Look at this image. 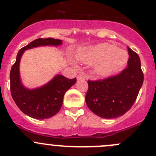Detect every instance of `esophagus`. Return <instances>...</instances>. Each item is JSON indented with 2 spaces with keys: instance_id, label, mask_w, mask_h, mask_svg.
<instances>
[{
  "instance_id": "obj_1",
  "label": "esophagus",
  "mask_w": 156,
  "mask_h": 156,
  "mask_svg": "<svg viewBox=\"0 0 156 156\" xmlns=\"http://www.w3.org/2000/svg\"><path fill=\"white\" fill-rule=\"evenodd\" d=\"M85 78H86V76H85L84 75H83V74L78 75V76H76V79H77L78 80H84Z\"/></svg>"
}]
</instances>
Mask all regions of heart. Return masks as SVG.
Segmentation results:
<instances>
[{
  "instance_id": "b5f03b06",
  "label": "heart",
  "mask_w": 156,
  "mask_h": 156,
  "mask_svg": "<svg viewBox=\"0 0 156 156\" xmlns=\"http://www.w3.org/2000/svg\"><path fill=\"white\" fill-rule=\"evenodd\" d=\"M77 58L82 62L95 64V70L100 75L113 73L126 65L128 54L126 51L108 43H102L86 48L79 52Z\"/></svg>"
}]
</instances>
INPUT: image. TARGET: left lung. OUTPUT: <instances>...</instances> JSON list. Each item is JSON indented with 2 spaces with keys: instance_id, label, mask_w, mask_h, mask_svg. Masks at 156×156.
I'll use <instances>...</instances> for the list:
<instances>
[{
  "instance_id": "8db88e82",
  "label": "left lung",
  "mask_w": 156,
  "mask_h": 156,
  "mask_svg": "<svg viewBox=\"0 0 156 156\" xmlns=\"http://www.w3.org/2000/svg\"><path fill=\"white\" fill-rule=\"evenodd\" d=\"M127 67L115 76L88 80L86 95L88 108L100 118H115L128 112L135 102L143 83L139 55L128 48Z\"/></svg>"
}]
</instances>
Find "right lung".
Wrapping results in <instances>:
<instances>
[{
	"label": "right lung",
	"mask_w": 156,
	"mask_h": 156,
	"mask_svg": "<svg viewBox=\"0 0 156 156\" xmlns=\"http://www.w3.org/2000/svg\"><path fill=\"white\" fill-rule=\"evenodd\" d=\"M62 44L59 39L48 38H37L19 51L16 62L10 73V92L12 98L20 109L28 116L38 120L47 119L56 115L61 109L65 92L76 82V79H67L57 75L49 83L35 89H26L20 77V62L24 51L38 46Z\"/></svg>",
	"instance_id": "add662e5"
}]
</instances>
